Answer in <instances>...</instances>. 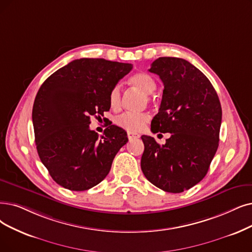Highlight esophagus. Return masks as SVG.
Returning <instances> with one entry per match:
<instances>
[{
    "label": "esophagus",
    "instance_id": "obj_1",
    "mask_svg": "<svg viewBox=\"0 0 252 252\" xmlns=\"http://www.w3.org/2000/svg\"><path fill=\"white\" fill-rule=\"evenodd\" d=\"M127 136L129 139H132V138H138L140 137V134L135 133V132H131V131H128L127 132Z\"/></svg>",
    "mask_w": 252,
    "mask_h": 252
}]
</instances>
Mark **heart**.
I'll return each instance as SVG.
<instances>
[{"instance_id": "1", "label": "heart", "mask_w": 252, "mask_h": 252, "mask_svg": "<svg viewBox=\"0 0 252 252\" xmlns=\"http://www.w3.org/2000/svg\"><path fill=\"white\" fill-rule=\"evenodd\" d=\"M130 84L142 91L146 96V100L149 102L151 100V94L156 90L155 79L147 73H136L130 78ZM121 87L116 85L109 93L108 101L109 105L114 109H118L121 105ZM149 121V116L146 113H124L116 118L115 123L129 131H138L142 129Z\"/></svg>"}]
</instances>
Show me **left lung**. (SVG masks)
Instances as JSON below:
<instances>
[{
  "label": "left lung",
  "instance_id": "left-lung-1",
  "mask_svg": "<svg viewBox=\"0 0 252 252\" xmlns=\"http://www.w3.org/2000/svg\"><path fill=\"white\" fill-rule=\"evenodd\" d=\"M149 71L159 75L164 85L151 130L169 132L170 137L160 146L154 137L143 135L140 166L153 185L180 193L207 175L219 145L222 110L210 80L186 60L158 58Z\"/></svg>",
  "mask_w": 252,
  "mask_h": 252
}]
</instances>
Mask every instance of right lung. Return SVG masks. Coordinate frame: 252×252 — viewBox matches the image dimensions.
Listing matches in <instances>:
<instances>
[{"label":"right lung","mask_w":252,"mask_h":252,"mask_svg":"<svg viewBox=\"0 0 252 252\" xmlns=\"http://www.w3.org/2000/svg\"><path fill=\"white\" fill-rule=\"evenodd\" d=\"M131 69V64L84 58L60 68L40 87L32 113L35 143L59 185L84 191L108 175L127 134L109 125L99 136L90 120L109 110L110 91Z\"/></svg>","instance_id":"right-lung-1"}]
</instances>
